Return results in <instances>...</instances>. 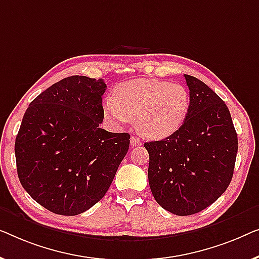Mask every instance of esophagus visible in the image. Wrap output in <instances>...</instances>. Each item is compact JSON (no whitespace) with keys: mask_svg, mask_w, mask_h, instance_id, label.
<instances>
[{"mask_svg":"<svg viewBox=\"0 0 259 259\" xmlns=\"http://www.w3.org/2000/svg\"><path fill=\"white\" fill-rule=\"evenodd\" d=\"M130 142L133 147H140V145H142V141L137 136H131Z\"/></svg>","mask_w":259,"mask_h":259,"instance_id":"esophagus-1","label":"esophagus"}]
</instances>
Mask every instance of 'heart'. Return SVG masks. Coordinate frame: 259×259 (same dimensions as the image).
Wrapping results in <instances>:
<instances>
[{
  "label": "heart",
  "instance_id": "obj_1",
  "mask_svg": "<svg viewBox=\"0 0 259 259\" xmlns=\"http://www.w3.org/2000/svg\"><path fill=\"white\" fill-rule=\"evenodd\" d=\"M190 104V94L184 85L141 78L118 85L115 100H105L104 108L115 122L137 121V128L143 136L163 140L182 128Z\"/></svg>",
  "mask_w": 259,
  "mask_h": 259
}]
</instances>
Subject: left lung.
Returning a JSON list of instances; mask_svg holds the SVG:
<instances>
[{
  "instance_id": "8db88e82",
  "label": "left lung",
  "mask_w": 259,
  "mask_h": 259,
  "mask_svg": "<svg viewBox=\"0 0 259 259\" xmlns=\"http://www.w3.org/2000/svg\"><path fill=\"white\" fill-rule=\"evenodd\" d=\"M184 77L191 100L187 121L164 140L144 143L152 195L177 216L197 213L224 194L238 150L227 104L198 78Z\"/></svg>"
}]
</instances>
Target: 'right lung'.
Here are the masks:
<instances>
[{"label":"right lung","instance_id":"1","mask_svg":"<svg viewBox=\"0 0 259 259\" xmlns=\"http://www.w3.org/2000/svg\"><path fill=\"white\" fill-rule=\"evenodd\" d=\"M103 79L70 76L41 93L24 112L15 141L17 175L34 201L75 216L107 194L130 135L101 129Z\"/></svg>","mask_w":259,"mask_h":259}]
</instances>
